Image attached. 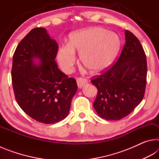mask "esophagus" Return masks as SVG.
<instances>
[{
	"instance_id": "34e87169",
	"label": "esophagus",
	"mask_w": 159,
	"mask_h": 159,
	"mask_svg": "<svg viewBox=\"0 0 159 159\" xmlns=\"http://www.w3.org/2000/svg\"><path fill=\"white\" fill-rule=\"evenodd\" d=\"M76 82H77L78 87H79V88H83V86H84L86 83H88L87 80L85 79H82V78H79V79L76 80Z\"/></svg>"
}]
</instances>
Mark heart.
<instances>
[{
	"label": "heart",
	"instance_id": "1",
	"mask_svg": "<svg viewBox=\"0 0 159 159\" xmlns=\"http://www.w3.org/2000/svg\"><path fill=\"white\" fill-rule=\"evenodd\" d=\"M120 47L119 36L114 32L93 26L69 34L67 45L57 50V61L61 69L69 73L76 62L75 52L80 62L93 74L103 71L114 61Z\"/></svg>",
	"mask_w": 159,
	"mask_h": 159
}]
</instances>
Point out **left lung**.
I'll return each mask as SVG.
<instances>
[{
    "label": "left lung",
    "mask_w": 159,
    "mask_h": 159,
    "mask_svg": "<svg viewBox=\"0 0 159 159\" xmlns=\"http://www.w3.org/2000/svg\"><path fill=\"white\" fill-rule=\"evenodd\" d=\"M120 57L108 71L91 80L98 93L93 103L99 116L118 120L133 111L144 98L147 66L144 51L130 31Z\"/></svg>",
    "instance_id": "8db88e82"
}]
</instances>
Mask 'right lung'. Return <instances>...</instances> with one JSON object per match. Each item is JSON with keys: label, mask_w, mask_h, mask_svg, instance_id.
<instances>
[{"label": "right lung", "mask_w": 159, "mask_h": 159, "mask_svg": "<svg viewBox=\"0 0 159 159\" xmlns=\"http://www.w3.org/2000/svg\"><path fill=\"white\" fill-rule=\"evenodd\" d=\"M58 45L44 28H35L13 55L12 81L20 108L37 121L52 124L69 114L78 86L55 62Z\"/></svg>", "instance_id": "add662e5"}]
</instances>
